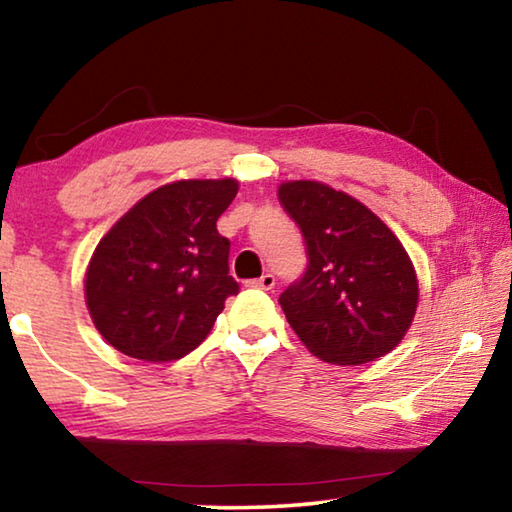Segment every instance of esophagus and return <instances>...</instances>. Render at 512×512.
I'll list each match as a JSON object with an SVG mask.
<instances>
[{
    "label": "esophagus",
    "mask_w": 512,
    "mask_h": 512,
    "mask_svg": "<svg viewBox=\"0 0 512 512\" xmlns=\"http://www.w3.org/2000/svg\"><path fill=\"white\" fill-rule=\"evenodd\" d=\"M250 287L255 289H264V291H271L275 287V277L271 273H264L262 277H257V280L250 282Z\"/></svg>",
    "instance_id": "34e87169"
}]
</instances>
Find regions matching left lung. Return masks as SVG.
Instances as JSON below:
<instances>
[{
    "mask_svg": "<svg viewBox=\"0 0 512 512\" xmlns=\"http://www.w3.org/2000/svg\"><path fill=\"white\" fill-rule=\"evenodd\" d=\"M277 196L307 241V273L280 296L302 345L334 366L395 350L420 300L402 241L357 198L320 180H284Z\"/></svg>",
    "mask_w": 512,
    "mask_h": 512,
    "instance_id": "8db88e82",
    "label": "left lung"
}]
</instances>
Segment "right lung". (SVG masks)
Returning a JSON list of instances; mask_svg holds the SVG:
<instances>
[{
	"label": "right lung",
	"instance_id": "add662e5",
	"mask_svg": "<svg viewBox=\"0 0 512 512\" xmlns=\"http://www.w3.org/2000/svg\"><path fill=\"white\" fill-rule=\"evenodd\" d=\"M235 178L173 180L140 198L101 237L85 268V305L97 332L126 357L183 359L212 332L225 298L230 241L216 219Z\"/></svg>",
	"mask_w": 512,
	"mask_h": 512
}]
</instances>
